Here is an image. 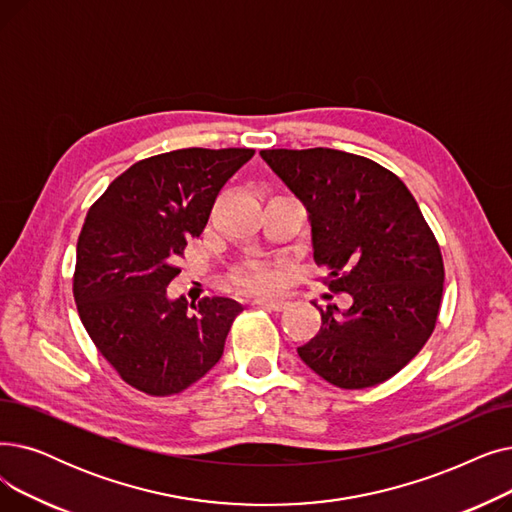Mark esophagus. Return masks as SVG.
<instances>
[{
	"label": "esophagus",
	"instance_id": "esophagus-1",
	"mask_svg": "<svg viewBox=\"0 0 512 512\" xmlns=\"http://www.w3.org/2000/svg\"><path fill=\"white\" fill-rule=\"evenodd\" d=\"M256 304L264 310H275V312H281L289 306V302L283 298H260V300H256Z\"/></svg>",
	"mask_w": 512,
	"mask_h": 512
}]
</instances>
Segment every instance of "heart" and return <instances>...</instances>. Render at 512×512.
Masks as SVG:
<instances>
[{
  "mask_svg": "<svg viewBox=\"0 0 512 512\" xmlns=\"http://www.w3.org/2000/svg\"><path fill=\"white\" fill-rule=\"evenodd\" d=\"M235 281L237 285H241L248 291H264V289L275 287L277 275L275 271L269 269V266L250 264V266H243V269L235 275Z\"/></svg>",
  "mask_w": 512,
  "mask_h": 512,
  "instance_id": "obj_1",
  "label": "heart"
}]
</instances>
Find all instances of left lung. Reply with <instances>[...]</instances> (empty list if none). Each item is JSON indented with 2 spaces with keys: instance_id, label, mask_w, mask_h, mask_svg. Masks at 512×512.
<instances>
[{
  "instance_id": "1",
  "label": "left lung",
  "mask_w": 512,
  "mask_h": 512,
  "mask_svg": "<svg viewBox=\"0 0 512 512\" xmlns=\"http://www.w3.org/2000/svg\"><path fill=\"white\" fill-rule=\"evenodd\" d=\"M308 210L314 262L352 306L321 308V329L298 348L342 389L373 387L427 344L440 312L444 260L408 187L381 164L329 148L262 150Z\"/></svg>"
}]
</instances>
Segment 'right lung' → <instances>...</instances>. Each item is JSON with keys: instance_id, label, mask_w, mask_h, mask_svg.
I'll return each instance as SVG.
<instances>
[{"instance_id": "1", "label": "right lung", "mask_w": 512, "mask_h": 512, "mask_svg": "<svg viewBox=\"0 0 512 512\" xmlns=\"http://www.w3.org/2000/svg\"><path fill=\"white\" fill-rule=\"evenodd\" d=\"M252 156L248 148H187L139 160L85 216L72 277L81 323L120 379L143 394H181L223 356L241 304L214 296L191 312L166 287L218 191Z\"/></svg>"}]
</instances>
